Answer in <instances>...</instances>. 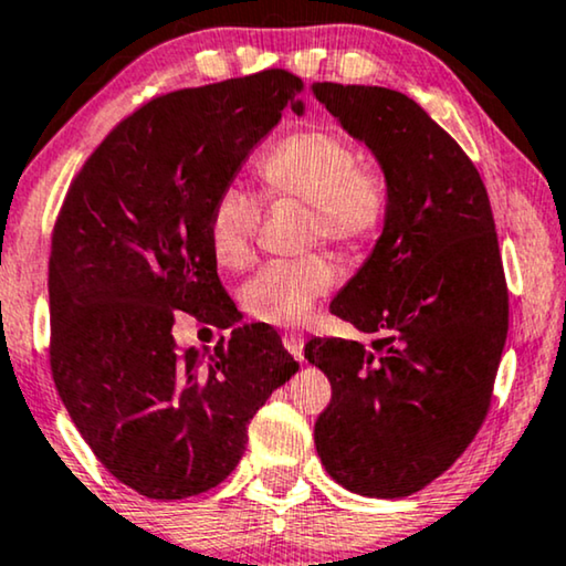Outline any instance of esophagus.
Masks as SVG:
<instances>
[{
	"mask_svg": "<svg viewBox=\"0 0 566 566\" xmlns=\"http://www.w3.org/2000/svg\"><path fill=\"white\" fill-rule=\"evenodd\" d=\"M283 347H285V350H289L298 363L304 360V337L296 335V332H289V335H283Z\"/></svg>",
	"mask_w": 566,
	"mask_h": 566,
	"instance_id": "34e87169",
	"label": "esophagus"
}]
</instances>
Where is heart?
Wrapping results in <instances>:
<instances>
[{"label": "heart", "mask_w": 566, "mask_h": 566, "mask_svg": "<svg viewBox=\"0 0 566 566\" xmlns=\"http://www.w3.org/2000/svg\"><path fill=\"white\" fill-rule=\"evenodd\" d=\"M258 177L270 200L306 206V242L358 250L386 223L391 188L381 169L363 165V154L335 130L301 128L283 136L258 159ZM262 221V200L242 185H227L211 211V252L221 268L252 260ZM335 285V268L322 254L275 260L242 289L254 319L293 327L314 312Z\"/></svg>", "instance_id": "heart-1"}]
</instances>
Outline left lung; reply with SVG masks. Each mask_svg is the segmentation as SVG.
Masks as SVG:
<instances>
[{
    "label": "left lung",
    "mask_w": 566,
    "mask_h": 566,
    "mask_svg": "<svg viewBox=\"0 0 566 566\" xmlns=\"http://www.w3.org/2000/svg\"><path fill=\"white\" fill-rule=\"evenodd\" d=\"M374 154L391 206L374 252L329 312L370 337H314L332 384L314 424L327 474L397 500L438 479L482 428L507 337V285L486 188L415 99L386 87L312 84Z\"/></svg>",
    "instance_id": "obj_1"
}]
</instances>
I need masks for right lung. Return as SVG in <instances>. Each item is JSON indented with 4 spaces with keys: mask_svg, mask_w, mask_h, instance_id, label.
<instances>
[{
    "mask_svg": "<svg viewBox=\"0 0 566 566\" xmlns=\"http://www.w3.org/2000/svg\"><path fill=\"white\" fill-rule=\"evenodd\" d=\"M283 69L177 90L120 120L84 161L51 239V370L92 453L130 490L185 500L242 459L247 424L298 370L265 324H242L211 252V211L250 151L304 113ZM175 311L232 339L203 356Z\"/></svg>",
    "mask_w": 566,
    "mask_h": 566,
    "instance_id": "obj_1",
    "label": "right lung"
}]
</instances>
